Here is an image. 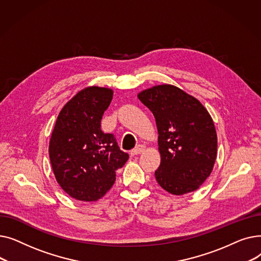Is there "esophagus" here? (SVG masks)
Listing matches in <instances>:
<instances>
[{
	"mask_svg": "<svg viewBox=\"0 0 261 261\" xmlns=\"http://www.w3.org/2000/svg\"><path fill=\"white\" fill-rule=\"evenodd\" d=\"M145 146L144 145H138L136 146L134 149H132L131 151H130V154L132 155V156H134V155H138V154H141L144 150H145Z\"/></svg>",
	"mask_w": 261,
	"mask_h": 261,
	"instance_id": "esophagus-1",
	"label": "esophagus"
}]
</instances>
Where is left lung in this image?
Wrapping results in <instances>:
<instances>
[{"label":"left lung","instance_id":"obj_1","mask_svg":"<svg viewBox=\"0 0 261 261\" xmlns=\"http://www.w3.org/2000/svg\"><path fill=\"white\" fill-rule=\"evenodd\" d=\"M138 97L156 122L158 183L175 196L197 190L212 173L217 158V132L208 111L194 96L172 85L154 86Z\"/></svg>","mask_w":261,"mask_h":261}]
</instances>
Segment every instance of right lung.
<instances>
[{
  "label": "right lung",
  "instance_id": "right-lung-1",
  "mask_svg": "<svg viewBox=\"0 0 261 261\" xmlns=\"http://www.w3.org/2000/svg\"><path fill=\"white\" fill-rule=\"evenodd\" d=\"M112 98L111 89L88 87L64 105L55 123L48 146L51 168L61 188L76 200L103 197L129 159L114 135L101 130Z\"/></svg>",
  "mask_w": 261,
  "mask_h": 261
}]
</instances>
